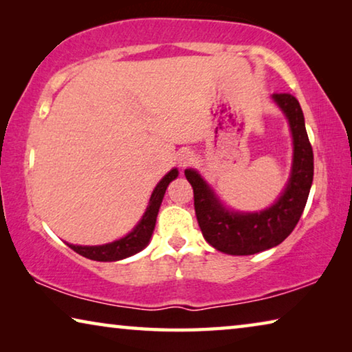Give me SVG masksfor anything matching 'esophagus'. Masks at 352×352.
<instances>
[{"label":"esophagus","mask_w":352,"mask_h":352,"mask_svg":"<svg viewBox=\"0 0 352 352\" xmlns=\"http://www.w3.org/2000/svg\"><path fill=\"white\" fill-rule=\"evenodd\" d=\"M178 162H180V166H182V168H186V166H189L190 163L194 162L192 153H189V152H184V153H182V157H180V160H178Z\"/></svg>","instance_id":"obj_1"}]
</instances>
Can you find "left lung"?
<instances>
[{"mask_svg":"<svg viewBox=\"0 0 352 352\" xmlns=\"http://www.w3.org/2000/svg\"><path fill=\"white\" fill-rule=\"evenodd\" d=\"M273 99L289 119L294 136V166L287 188L275 205L261 212H230L214 197L197 172L186 169L194 189L197 222L208 243L219 252L247 256L276 247L287 237L305 211L314 180V152L306 132L305 116L295 96L275 93Z\"/></svg>","mask_w":352,"mask_h":352,"instance_id":"obj_1","label":"left lung"}]
</instances>
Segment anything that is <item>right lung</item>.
<instances>
[{
	"label": "right lung",
	"instance_id": "add662e5",
	"mask_svg": "<svg viewBox=\"0 0 352 352\" xmlns=\"http://www.w3.org/2000/svg\"><path fill=\"white\" fill-rule=\"evenodd\" d=\"M177 175H178V170L172 169L169 174L157 184V188H155L151 197V201H148L147 211L144 212V216H142L141 222L136 225L132 233H129L126 237H122V239L115 241L111 243H105V245H96V247L71 245V243H68V245L73 248L76 253L83 256V258L99 261V262L119 261L141 252V250L147 245L148 241H151V236L155 228V222H157L160 205H162L166 189H168L169 183L172 180H175Z\"/></svg>",
	"mask_w": 352,
	"mask_h": 352
}]
</instances>
